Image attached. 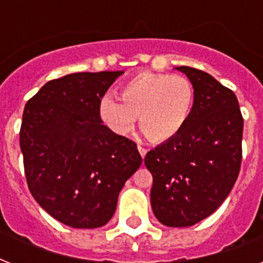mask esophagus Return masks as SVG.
Masks as SVG:
<instances>
[{
	"mask_svg": "<svg viewBox=\"0 0 263 263\" xmlns=\"http://www.w3.org/2000/svg\"><path fill=\"white\" fill-rule=\"evenodd\" d=\"M138 150H139L140 156H142V157H143V158H144V156L147 154V150H146V148H144L143 146H140V144H139V146H138Z\"/></svg>",
	"mask_w": 263,
	"mask_h": 263,
	"instance_id": "esophagus-1",
	"label": "esophagus"
}]
</instances>
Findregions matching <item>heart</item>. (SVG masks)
<instances>
[{
  "label": "heart",
  "mask_w": 263,
  "mask_h": 263,
  "mask_svg": "<svg viewBox=\"0 0 263 263\" xmlns=\"http://www.w3.org/2000/svg\"><path fill=\"white\" fill-rule=\"evenodd\" d=\"M119 94L121 102L109 95L101 99L103 121L111 131L124 135L138 117L140 131L154 143L179 134L194 103V86L181 75L142 72L127 80Z\"/></svg>",
  "instance_id": "b5f03b06"
}]
</instances>
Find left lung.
<instances>
[{
    "mask_svg": "<svg viewBox=\"0 0 263 263\" xmlns=\"http://www.w3.org/2000/svg\"><path fill=\"white\" fill-rule=\"evenodd\" d=\"M194 86L184 127L144 158L153 175L152 208L168 227H191L214 213L241 165L243 116L235 92L212 75L177 67Z\"/></svg>",
    "mask_w": 263,
    "mask_h": 263,
    "instance_id": "obj_1",
    "label": "left lung"
}]
</instances>
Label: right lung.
Listing matches in <instances>:
<instances>
[{
  "instance_id": "right-lung-1",
  "label": "right lung",
  "mask_w": 263,
  "mask_h": 263,
  "mask_svg": "<svg viewBox=\"0 0 263 263\" xmlns=\"http://www.w3.org/2000/svg\"><path fill=\"white\" fill-rule=\"evenodd\" d=\"M123 72H79L47 82L23 111L20 148L34 199L72 228H98L142 164L136 143L102 124L101 99Z\"/></svg>"
}]
</instances>
